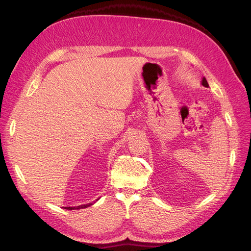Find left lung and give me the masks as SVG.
<instances>
[{
	"label": "left lung",
	"mask_w": 251,
	"mask_h": 251,
	"mask_svg": "<svg viewBox=\"0 0 251 251\" xmlns=\"http://www.w3.org/2000/svg\"><path fill=\"white\" fill-rule=\"evenodd\" d=\"M202 85L204 86V87H208V83H207V80L205 79V78H203V80H202Z\"/></svg>",
	"instance_id": "obj_1"
}]
</instances>
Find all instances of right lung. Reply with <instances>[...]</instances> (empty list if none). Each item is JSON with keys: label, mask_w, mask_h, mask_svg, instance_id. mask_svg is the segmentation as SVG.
<instances>
[{"label": "right lung", "mask_w": 251, "mask_h": 251, "mask_svg": "<svg viewBox=\"0 0 251 251\" xmlns=\"http://www.w3.org/2000/svg\"><path fill=\"white\" fill-rule=\"evenodd\" d=\"M90 205H92V203H89V204H86V205H80V206H76V207H66L67 209H79V208H85V207H88L90 206Z\"/></svg>", "instance_id": "right-lung-1"}]
</instances>
